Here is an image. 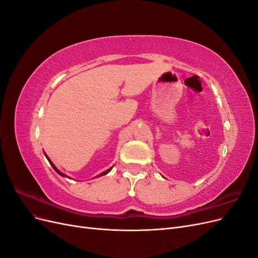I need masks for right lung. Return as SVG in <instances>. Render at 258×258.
<instances>
[{"mask_svg":"<svg viewBox=\"0 0 258 258\" xmlns=\"http://www.w3.org/2000/svg\"><path fill=\"white\" fill-rule=\"evenodd\" d=\"M45 156H46V157H47V155H46V154H45ZM47 159H48L49 163H50V165H51V167L53 168V170H54V171H56V172H57L58 174H60L61 176H67V175H64V174H63V173H62V172H60V171H59V170H58V169H57L56 167H54V165H53V163H52V162L50 161V159H49L48 157H47ZM111 170H112V168H110V169H108V170L104 171V172H103V173H101V174H100V175H98V176H101V175H105L106 173H108V172H110V171H111Z\"/></svg>","mask_w":258,"mask_h":258,"instance_id":"add662e5","label":"right lung"}]
</instances>
